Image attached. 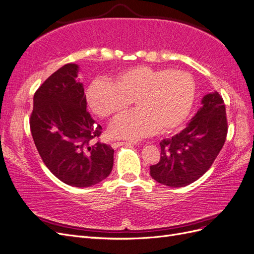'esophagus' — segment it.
<instances>
[{"label": "esophagus", "mask_w": 254, "mask_h": 254, "mask_svg": "<svg viewBox=\"0 0 254 254\" xmlns=\"http://www.w3.org/2000/svg\"><path fill=\"white\" fill-rule=\"evenodd\" d=\"M123 145H135V143H131V142H113L111 144L113 148H118V147H120V146H123Z\"/></svg>", "instance_id": "obj_1"}]
</instances>
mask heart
I'll return each mask as SVG.
<instances>
[{"label": "heart", "instance_id": "obj_1", "mask_svg": "<svg viewBox=\"0 0 254 254\" xmlns=\"http://www.w3.org/2000/svg\"><path fill=\"white\" fill-rule=\"evenodd\" d=\"M196 83L190 73L171 68L135 66L121 72L114 83L97 78L90 83L86 97L90 108L101 118L124 111L110 124L111 135L136 141L158 129L170 132L186 121L194 104Z\"/></svg>", "mask_w": 254, "mask_h": 254}]
</instances>
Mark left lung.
I'll return each instance as SVG.
<instances>
[{
    "label": "left lung",
    "instance_id": "1",
    "mask_svg": "<svg viewBox=\"0 0 254 254\" xmlns=\"http://www.w3.org/2000/svg\"><path fill=\"white\" fill-rule=\"evenodd\" d=\"M201 104L181 132L160 142V161L150 166V176L157 182L171 188L189 186L218 156L228 132L224 99L215 91L204 95Z\"/></svg>",
    "mask_w": 254,
    "mask_h": 254
}]
</instances>
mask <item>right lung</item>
Segmentation results:
<instances>
[{
  "label": "right lung",
  "mask_w": 254,
  "mask_h": 254,
  "mask_svg": "<svg viewBox=\"0 0 254 254\" xmlns=\"http://www.w3.org/2000/svg\"><path fill=\"white\" fill-rule=\"evenodd\" d=\"M79 66L67 64L53 73L34 95L30 131L51 173L68 186L88 188L103 181L113 167L114 150L93 139L102 126L87 111Z\"/></svg>",
  "instance_id": "obj_1"
}]
</instances>
